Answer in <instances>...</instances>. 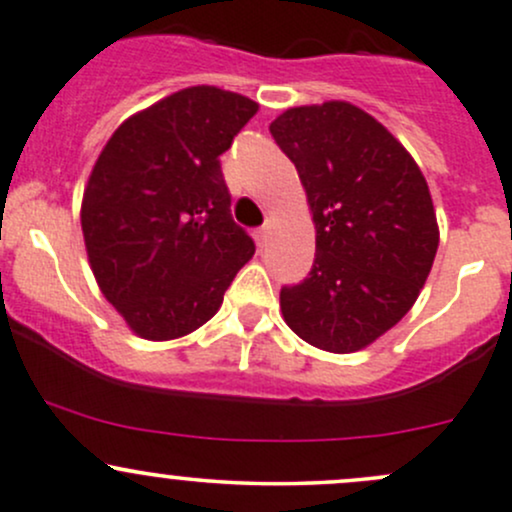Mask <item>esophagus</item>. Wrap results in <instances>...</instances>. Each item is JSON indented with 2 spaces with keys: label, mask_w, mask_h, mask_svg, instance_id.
I'll return each instance as SVG.
<instances>
[{
  "label": "esophagus",
  "mask_w": 512,
  "mask_h": 512,
  "mask_svg": "<svg viewBox=\"0 0 512 512\" xmlns=\"http://www.w3.org/2000/svg\"><path fill=\"white\" fill-rule=\"evenodd\" d=\"M270 235H272V223H270V220H267V223L265 225H262V228L260 230H255V240H257V245H265V242H267V238H270Z\"/></svg>",
  "instance_id": "esophagus-1"
}]
</instances>
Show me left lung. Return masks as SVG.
I'll list each match as a JSON object with an SVG mask.
<instances>
[{
  "label": "left lung",
  "mask_w": 512,
  "mask_h": 512,
  "mask_svg": "<svg viewBox=\"0 0 512 512\" xmlns=\"http://www.w3.org/2000/svg\"><path fill=\"white\" fill-rule=\"evenodd\" d=\"M270 132L316 228L309 277L279 294L284 321L321 351H363L412 309L434 265L427 179L390 129L346 100L289 107Z\"/></svg>",
  "instance_id": "1"
}]
</instances>
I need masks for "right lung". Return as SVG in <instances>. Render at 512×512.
Listing matches in <instances>:
<instances>
[{
  "instance_id": "1",
  "label": "right lung",
  "mask_w": 512,
  "mask_h": 512,
  "mask_svg": "<svg viewBox=\"0 0 512 512\" xmlns=\"http://www.w3.org/2000/svg\"><path fill=\"white\" fill-rule=\"evenodd\" d=\"M257 110L240 93L193 85L129 115L102 147L80 225L102 297L134 336L196 331L255 255L218 157Z\"/></svg>"
}]
</instances>
